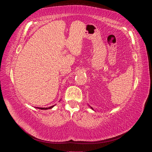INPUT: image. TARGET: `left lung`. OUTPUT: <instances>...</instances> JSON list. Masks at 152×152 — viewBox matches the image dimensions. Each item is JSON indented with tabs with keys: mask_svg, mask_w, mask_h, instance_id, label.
Segmentation results:
<instances>
[{
	"mask_svg": "<svg viewBox=\"0 0 152 152\" xmlns=\"http://www.w3.org/2000/svg\"><path fill=\"white\" fill-rule=\"evenodd\" d=\"M91 108L92 110H93V108H92V107H91Z\"/></svg>",
	"mask_w": 152,
	"mask_h": 152,
	"instance_id": "1",
	"label": "left lung"
}]
</instances>
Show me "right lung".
Listing matches in <instances>:
<instances>
[{"label": "right lung", "instance_id": "obj_1", "mask_svg": "<svg viewBox=\"0 0 152 152\" xmlns=\"http://www.w3.org/2000/svg\"><path fill=\"white\" fill-rule=\"evenodd\" d=\"M54 107V105L51 106V107H48V108H40V107H37V108L40 109V110H48V109H50V108H53Z\"/></svg>", "mask_w": 152, "mask_h": 152}]
</instances>
